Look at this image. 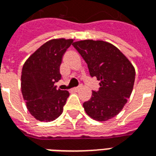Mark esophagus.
<instances>
[{
    "mask_svg": "<svg viewBox=\"0 0 156 156\" xmlns=\"http://www.w3.org/2000/svg\"><path fill=\"white\" fill-rule=\"evenodd\" d=\"M82 88V86H79V87H77V88H73V91L75 92H78L80 89Z\"/></svg>",
    "mask_w": 156,
    "mask_h": 156,
    "instance_id": "esophagus-1",
    "label": "esophagus"
}]
</instances>
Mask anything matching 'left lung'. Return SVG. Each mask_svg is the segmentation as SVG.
Returning <instances> with one entry per match:
<instances>
[{"label":"left lung","mask_w":156,"mask_h":156,"mask_svg":"<svg viewBox=\"0 0 156 156\" xmlns=\"http://www.w3.org/2000/svg\"><path fill=\"white\" fill-rule=\"evenodd\" d=\"M73 46L88 64L91 77H96L100 88L93 91L83 103L87 115L97 121H107L123 109L134 87L135 70L129 60L107 41L82 40Z\"/></svg>","instance_id":"obj_1"}]
</instances>
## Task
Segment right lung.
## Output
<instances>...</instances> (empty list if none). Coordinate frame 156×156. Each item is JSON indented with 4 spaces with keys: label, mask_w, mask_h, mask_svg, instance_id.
Masks as SVG:
<instances>
[{
    "label": "right lung",
    "mask_w": 156,
    "mask_h": 156,
    "mask_svg": "<svg viewBox=\"0 0 156 156\" xmlns=\"http://www.w3.org/2000/svg\"><path fill=\"white\" fill-rule=\"evenodd\" d=\"M73 39H51L32 53L23 65L21 88L27 108L36 119L50 122L62 113L69 93L58 89L62 56Z\"/></svg>",
    "instance_id": "right-lung-1"
}]
</instances>
